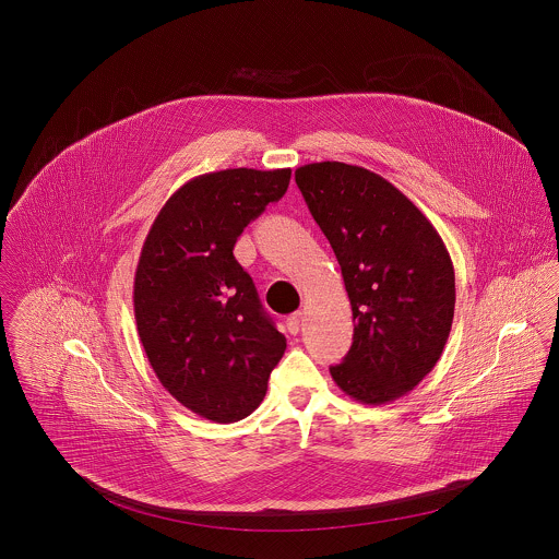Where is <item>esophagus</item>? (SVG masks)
<instances>
[{"instance_id": "1", "label": "esophagus", "mask_w": 559, "mask_h": 559, "mask_svg": "<svg viewBox=\"0 0 559 559\" xmlns=\"http://www.w3.org/2000/svg\"><path fill=\"white\" fill-rule=\"evenodd\" d=\"M301 319H304V314H301V312H293L292 317L287 319V329H289V333H292V335H297V333H299Z\"/></svg>"}]
</instances>
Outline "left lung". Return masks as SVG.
I'll use <instances>...</instances> for the list:
<instances>
[{"label": "left lung", "instance_id": "1", "mask_svg": "<svg viewBox=\"0 0 559 559\" xmlns=\"http://www.w3.org/2000/svg\"><path fill=\"white\" fill-rule=\"evenodd\" d=\"M295 182L335 251L356 322L333 381L374 406L408 394L451 335L454 267L444 240L406 194L365 167L308 163Z\"/></svg>", "mask_w": 559, "mask_h": 559}]
</instances>
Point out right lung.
Here are the masks:
<instances>
[{
    "label": "right lung",
    "instance_id": "obj_1",
    "mask_svg": "<svg viewBox=\"0 0 559 559\" xmlns=\"http://www.w3.org/2000/svg\"><path fill=\"white\" fill-rule=\"evenodd\" d=\"M289 180V167L197 176L167 199L140 251L133 314L146 358L174 399L215 424L260 406L287 347L233 249Z\"/></svg>",
    "mask_w": 559,
    "mask_h": 559
}]
</instances>
